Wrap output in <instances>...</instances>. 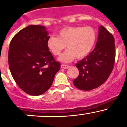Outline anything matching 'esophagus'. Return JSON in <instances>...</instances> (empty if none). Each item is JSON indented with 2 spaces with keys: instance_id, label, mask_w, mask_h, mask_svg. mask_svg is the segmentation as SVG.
<instances>
[{
  "instance_id": "1",
  "label": "esophagus",
  "mask_w": 127,
  "mask_h": 127,
  "mask_svg": "<svg viewBox=\"0 0 127 127\" xmlns=\"http://www.w3.org/2000/svg\"><path fill=\"white\" fill-rule=\"evenodd\" d=\"M69 67H70V66H69V65L63 64H62L61 65V68H63V69H68Z\"/></svg>"
}]
</instances>
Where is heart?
Listing matches in <instances>:
<instances>
[{
    "label": "heart",
    "instance_id": "1",
    "mask_svg": "<svg viewBox=\"0 0 127 127\" xmlns=\"http://www.w3.org/2000/svg\"><path fill=\"white\" fill-rule=\"evenodd\" d=\"M96 32L90 26H69L58 32V37L50 36L47 45L54 55L58 56L67 46V48L59 58L63 62L68 63L75 57L82 59L92 51L96 40Z\"/></svg>",
    "mask_w": 127,
    "mask_h": 127
}]
</instances>
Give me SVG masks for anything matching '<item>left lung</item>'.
Segmentation results:
<instances>
[{
  "label": "left lung",
  "mask_w": 127,
  "mask_h": 127,
  "mask_svg": "<svg viewBox=\"0 0 127 127\" xmlns=\"http://www.w3.org/2000/svg\"><path fill=\"white\" fill-rule=\"evenodd\" d=\"M114 43L112 34L100 26L95 48L75 64L79 71V75L74 80L75 87L89 91L98 88L107 80L114 66Z\"/></svg>",
  "instance_id": "1"
}]
</instances>
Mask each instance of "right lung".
<instances>
[{
    "label": "right lung",
    "instance_id": "right-lung-1",
    "mask_svg": "<svg viewBox=\"0 0 127 127\" xmlns=\"http://www.w3.org/2000/svg\"><path fill=\"white\" fill-rule=\"evenodd\" d=\"M48 35L43 26L30 25L10 42L8 65L11 75L19 87L30 95L47 92L60 69L61 64L47 47Z\"/></svg>",
    "mask_w": 127,
    "mask_h": 127
}]
</instances>
